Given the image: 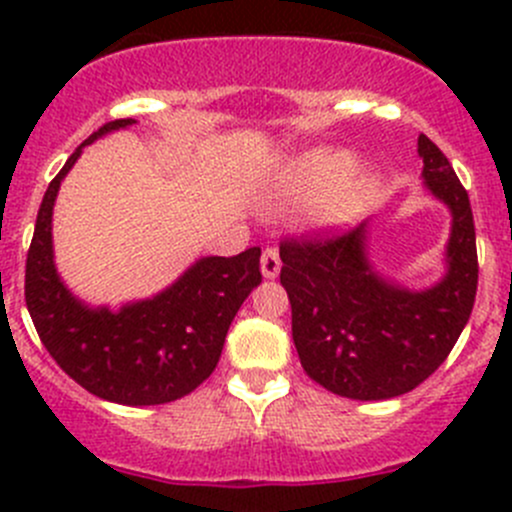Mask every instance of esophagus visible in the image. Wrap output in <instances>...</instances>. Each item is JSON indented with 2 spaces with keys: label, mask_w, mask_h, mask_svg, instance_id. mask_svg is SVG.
I'll return each instance as SVG.
<instances>
[{
  "label": "esophagus",
  "mask_w": 512,
  "mask_h": 512,
  "mask_svg": "<svg viewBox=\"0 0 512 512\" xmlns=\"http://www.w3.org/2000/svg\"><path fill=\"white\" fill-rule=\"evenodd\" d=\"M280 267H282L280 252H277L275 247H265V252H262V260H260L262 277H267V280H275V277L280 275Z\"/></svg>",
  "instance_id": "obj_1"
}]
</instances>
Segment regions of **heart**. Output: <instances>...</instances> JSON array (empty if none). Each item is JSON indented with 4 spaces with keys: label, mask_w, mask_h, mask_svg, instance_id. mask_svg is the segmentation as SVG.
Segmentation results:
<instances>
[{
    "label": "heart",
    "mask_w": 512,
    "mask_h": 512,
    "mask_svg": "<svg viewBox=\"0 0 512 512\" xmlns=\"http://www.w3.org/2000/svg\"><path fill=\"white\" fill-rule=\"evenodd\" d=\"M356 170V158L349 151L337 148H314L304 156L294 158L282 170L277 183V200L287 208H309L322 200L329 203V220H344L364 205L374 180L361 175L349 180Z\"/></svg>",
    "instance_id": "heart-1"
}]
</instances>
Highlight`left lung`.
I'll return each instance as SVG.
<instances>
[{
    "label": "left lung",
    "mask_w": 512,
    "mask_h": 512,
    "mask_svg": "<svg viewBox=\"0 0 512 512\" xmlns=\"http://www.w3.org/2000/svg\"><path fill=\"white\" fill-rule=\"evenodd\" d=\"M423 185L451 210L446 275L428 289L386 280L369 260V223L280 245L292 339L309 379L356 401L416 389L451 354L478 287L471 200L448 158L421 133Z\"/></svg>",
    "instance_id": "1"
}]
</instances>
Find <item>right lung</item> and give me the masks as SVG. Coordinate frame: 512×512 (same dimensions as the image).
Returning a JSON list of instances; mask_svg holds the SVG:
<instances>
[{"label": "right lung", "mask_w": 512, "mask_h": 512, "mask_svg": "<svg viewBox=\"0 0 512 512\" xmlns=\"http://www.w3.org/2000/svg\"><path fill=\"white\" fill-rule=\"evenodd\" d=\"M118 118L91 133L46 188L27 255L24 297L46 352L79 386L123 406L183 399L218 366L237 309L262 282L260 247L235 257H200L178 280L121 309L89 307L61 282L51 215L61 180L101 136L133 126Z\"/></svg>", "instance_id": "add662e5"}]
</instances>
